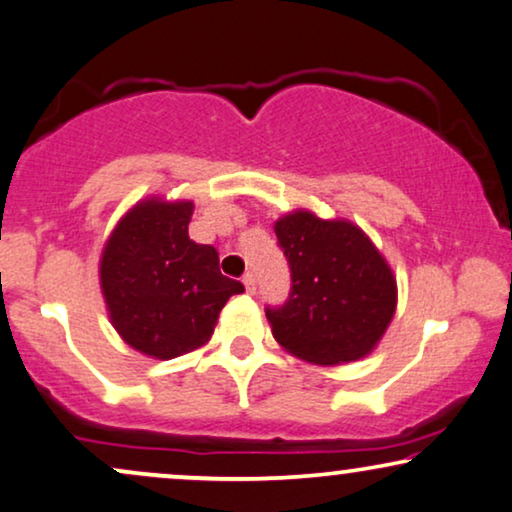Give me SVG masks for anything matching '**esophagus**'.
Segmentation results:
<instances>
[{
    "label": "esophagus",
    "instance_id": "1",
    "mask_svg": "<svg viewBox=\"0 0 512 512\" xmlns=\"http://www.w3.org/2000/svg\"><path fill=\"white\" fill-rule=\"evenodd\" d=\"M242 282H244V287H247L249 294H254V291H256V277H254V272H244Z\"/></svg>",
    "mask_w": 512,
    "mask_h": 512
}]
</instances>
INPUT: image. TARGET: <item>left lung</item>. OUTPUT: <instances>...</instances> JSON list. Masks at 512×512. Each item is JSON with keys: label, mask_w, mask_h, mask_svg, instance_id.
<instances>
[{"label": "left lung", "mask_w": 512, "mask_h": 512, "mask_svg": "<svg viewBox=\"0 0 512 512\" xmlns=\"http://www.w3.org/2000/svg\"><path fill=\"white\" fill-rule=\"evenodd\" d=\"M275 235L291 270L287 301L265 308L275 341L313 364L369 355L397 305L393 270L374 242L350 221L303 209L282 216Z\"/></svg>", "instance_id": "left-lung-1"}]
</instances>
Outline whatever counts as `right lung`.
I'll list each match as a JSON object with an SVG mask.
<instances>
[{
  "label": "right lung",
  "instance_id": "add662e5",
  "mask_svg": "<svg viewBox=\"0 0 512 512\" xmlns=\"http://www.w3.org/2000/svg\"><path fill=\"white\" fill-rule=\"evenodd\" d=\"M192 202L150 197L126 214L101 258V289L117 334L138 353L171 360L204 345L242 282L218 270V251L188 237Z\"/></svg>",
  "mask_w": 512,
  "mask_h": 512
}]
</instances>
